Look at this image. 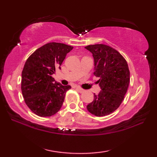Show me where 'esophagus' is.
<instances>
[{"label": "esophagus", "mask_w": 157, "mask_h": 157, "mask_svg": "<svg viewBox=\"0 0 157 157\" xmlns=\"http://www.w3.org/2000/svg\"><path fill=\"white\" fill-rule=\"evenodd\" d=\"M76 90H78L79 92H80V93H82L84 91V89H82V88H79V87H77V88H76Z\"/></svg>", "instance_id": "34e87169"}]
</instances>
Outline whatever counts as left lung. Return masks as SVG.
I'll return each mask as SVG.
<instances>
[{"label": "left lung", "instance_id": "8db88e82", "mask_svg": "<svg viewBox=\"0 0 157 157\" xmlns=\"http://www.w3.org/2000/svg\"><path fill=\"white\" fill-rule=\"evenodd\" d=\"M92 52L94 62V74L100 79L101 90L94 94V101L86 106L97 117L108 115L121 104L129 84V70L125 59L115 49L99 44L85 47Z\"/></svg>", "mask_w": 157, "mask_h": 157}]
</instances>
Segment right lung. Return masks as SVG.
<instances>
[{
  "label": "right lung",
  "mask_w": 157,
  "mask_h": 157,
  "mask_svg": "<svg viewBox=\"0 0 157 157\" xmlns=\"http://www.w3.org/2000/svg\"><path fill=\"white\" fill-rule=\"evenodd\" d=\"M73 46L50 42L29 56L21 73V92L25 104L40 117H51L61 108L70 86H63L52 75Z\"/></svg>",
  "instance_id": "obj_1"
}]
</instances>
